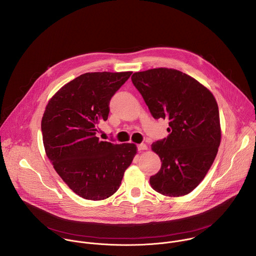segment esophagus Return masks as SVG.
I'll list each match as a JSON object with an SVG mask.
<instances>
[{
    "label": "esophagus",
    "instance_id": "esophagus-1",
    "mask_svg": "<svg viewBox=\"0 0 256 256\" xmlns=\"http://www.w3.org/2000/svg\"><path fill=\"white\" fill-rule=\"evenodd\" d=\"M145 150H148V147L146 144H140L138 145V151L142 152V151H145Z\"/></svg>",
    "mask_w": 256,
    "mask_h": 256
}]
</instances>
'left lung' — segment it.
Masks as SVG:
<instances>
[{"label":"left lung","mask_w":256,"mask_h":256,"mask_svg":"<svg viewBox=\"0 0 256 256\" xmlns=\"http://www.w3.org/2000/svg\"><path fill=\"white\" fill-rule=\"evenodd\" d=\"M132 82L155 119H169L167 138L152 144L162 161L151 186L167 196L190 194L212 167L220 144V112L214 94L172 68L135 72Z\"/></svg>","instance_id":"left-lung-1"}]
</instances>
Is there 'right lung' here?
<instances>
[{"label":"right lung","mask_w":256,"mask_h":256,"mask_svg":"<svg viewBox=\"0 0 256 256\" xmlns=\"http://www.w3.org/2000/svg\"><path fill=\"white\" fill-rule=\"evenodd\" d=\"M132 72H87L62 86L48 100L42 119L48 158L62 180L80 196L101 200L119 188L137 147L96 137L106 121L109 101Z\"/></svg>","instance_id":"1"}]
</instances>
